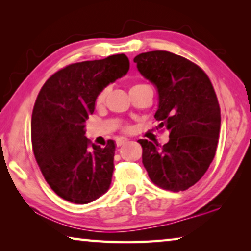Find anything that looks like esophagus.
I'll return each mask as SVG.
<instances>
[{
  "instance_id": "obj_1",
  "label": "esophagus",
  "mask_w": 251,
  "mask_h": 251,
  "mask_svg": "<svg viewBox=\"0 0 251 251\" xmlns=\"http://www.w3.org/2000/svg\"><path fill=\"white\" fill-rule=\"evenodd\" d=\"M127 142H128V139H127V138H120V139H117V146L118 147H120V146H122V145H124V144L125 143H127Z\"/></svg>"
}]
</instances>
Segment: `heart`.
Listing matches in <instances>:
<instances>
[{
	"label": "heart",
	"mask_w": 251,
	"mask_h": 251,
	"mask_svg": "<svg viewBox=\"0 0 251 251\" xmlns=\"http://www.w3.org/2000/svg\"><path fill=\"white\" fill-rule=\"evenodd\" d=\"M144 86H147V85H145V84H135V85H133V86H131L130 90H135V88H139V87H144ZM107 93H108V88H104V90L100 93L99 97H97V103H99V104L103 103L106 95H107Z\"/></svg>",
	"instance_id": "heart-1"
}]
</instances>
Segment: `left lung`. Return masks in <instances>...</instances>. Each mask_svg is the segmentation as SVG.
<instances>
[{
    "mask_svg": "<svg viewBox=\"0 0 251 251\" xmlns=\"http://www.w3.org/2000/svg\"><path fill=\"white\" fill-rule=\"evenodd\" d=\"M137 70L155 85V118L169 131L163 146L139 139L143 164L160 188L180 192L196 184L214 159L220 133V108L210 79L195 63L166 50L142 53Z\"/></svg>",
    "mask_w": 251,
    "mask_h": 251,
    "instance_id": "8db88e82",
    "label": "left lung"
}]
</instances>
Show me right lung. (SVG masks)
Masks as SVG:
<instances>
[{
  "label": "right lung",
  "instance_id": "1",
  "mask_svg": "<svg viewBox=\"0 0 251 251\" xmlns=\"http://www.w3.org/2000/svg\"><path fill=\"white\" fill-rule=\"evenodd\" d=\"M128 70L125 54L112 55L66 66L41 88L31 122L34 156L50 188L67 201L84 205L109 189L115 143L91 144L85 122L100 93Z\"/></svg>",
  "mask_w": 251,
  "mask_h": 251
}]
</instances>
